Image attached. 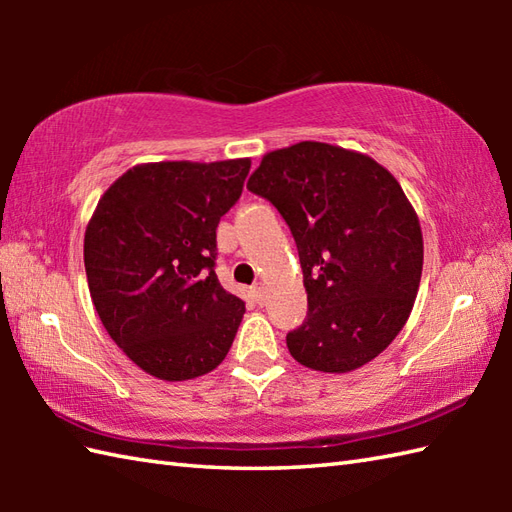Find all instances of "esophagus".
<instances>
[{
	"mask_svg": "<svg viewBox=\"0 0 512 512\" xmlns=\"http://www.w3.org/2000/svg\"><path fill=\"white\" fill-rule=\"evenodd\" d=\"M253 299L259 303V306H264V301H266V290H264V286L262 284H257V286H253Z\"/></svg>",
	"mask_w": 512,
	"mask_h": 512,
	"instance_id": "34e87169",
	"label": "esophagus"
}]
</instances>
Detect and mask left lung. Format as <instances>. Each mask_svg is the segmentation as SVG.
<instances>
[{
	"label": "left lung",
	"mask_w": 512,
	"mask_h": 512,
	"mask_svg": "<svg viewBox=\"0 0 512 512\" xmlns=\"http://www.w3.org/2000/svg\"><path fill=\"white\" fill-rule=\"evenodd\" d=\"M246 187L295 237L308 317L288 332L297 363L347 374L405 328L422 275L418 215L391 173L361 151L303 143L268 151Z\"/></svg>",
	"instance_id": "1"
}]
</instances>
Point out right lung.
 Returning a JSON list of instances; mask_svg holds the SVG:
<instances>
[{
    "mask_svg": "<svg viewBox=\"0 0 512 512\" xmlns=\"http://www.w3.org/2000/svg\"><path fill=\"white\" fill-rule=\"evenodd\" d=\"M250 158L145 162L107 189L83 239L88 286L112 341L160 380L224 361L244 301L215 275V228L242 195Z\"/></svg>",
    "mask_w": 512,
    "mask_h": 512,
    "instance_id": "obj_1",
    "label": "right lung"
}]
</instances>
